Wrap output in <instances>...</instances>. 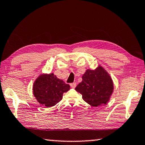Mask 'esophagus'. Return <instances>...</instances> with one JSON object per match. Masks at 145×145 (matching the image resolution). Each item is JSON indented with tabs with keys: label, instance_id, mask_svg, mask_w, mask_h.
<instances>
[{
	"label": "esophagus",
	"instance_id": "1",
	"mask_svg": "<svg viewBox=\"0 0 145 145\" xmlns=\"http://www.w3.org/2000/svg\"><path fill=\"white\" fill-rule=\"evenodd\" d=\"M76 86V84L75 83V82H73V83L70 84V87H72V88H73V89H74V88H75Z\"/></svg>",
	"mask_w": 145,
	"mask_h": 145
}]
</instances>
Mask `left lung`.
Here are the masks:
<instances>
[{"instance_id": "obj_1", "label": "left lung", "mask_w": 145, "mask_h": 145, "mask_svg": "<svg viewBox=\"0 0 145 145\" xmlns=\"http://www.w3.org/2000/svg\"><path fill=\"white\" fill-rule=\"evenodd\" d=\"M75 90L85 102L93 107L106 104L114 91V84L108 72L101 65L95 70L87 69Z\"/></svg>"}]
</instances>
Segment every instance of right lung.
Returning <instances> with one entry per match:
<instances>
[{
	"instance_id": "obj_1",
	"label": "right lung",
	"mask_w": 145,
	"mask_h": 145,
	"mask_svg": "<svg viewBox=\"0 0 145 145\" xmlns=\"http://www.w3.org/2000/svg\"><path fill=\"white\" fill-rule=\"evenodd\" d=\"M70 86L59 79L54 73H43L33 84V93L39 104L44 107L54 106L63 98L64 92L70 90Z\"/></svg>"
}]
</instances>
